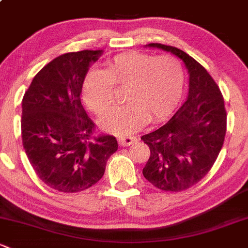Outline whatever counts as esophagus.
I'll return each instance as SVG.
<instances>
[{
	"mask_svg": "<svg viewBox=\"0 0 248 248\" xmlns=\"http://www.w3.org/2000/svg\"><path fill=\"white\" fill-rule=\"evenodd\" d=\"M117 141L120 146H129L137 141V138L132 137V135H122V137L117 138Z\"/></svg>",
	"mask_w": 248,
	"mask_h": 248,
	"instance_id": "34e87169",
	"label": "esophagus"
}]
</instances>
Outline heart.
Listing matches in <instances>:
<instances>
[{
	"mask_svg": "<svg viewBox=\"0 0 248 248\" xmlns=\"http://www.w3.org/2000/svg\"><path fill=\"white\" fill-rule=\"evenodd\" d=\"M186 84L183 66L170 54L153 56L131 51L107 62L102 71H93L83 82V100L96 115H106L115 103V89H124L127 101L101 122L106 131L131 133L146 121L169 116L182 100Z\"/></svg>",
	"mask_w": 248,
	"mask_h": 248,
	"instance_id": "obj_1",
	"label": "heart"
}]
</instances>
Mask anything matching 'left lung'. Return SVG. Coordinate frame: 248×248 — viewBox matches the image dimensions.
<instances>
[{"label":"left lung","mask_w":248,"mask_h":248,"mask_svg":"<svg viewBox=\"0 0 248 248\" xmlns=\"http://www.w3.org/2000/svg\"><path fill=\"white\" fill-rule=\"evenodd\" d=\"M186 64L189 95L164 126L141 137L150 147L142 174L164 191L178 192L197 184L213 168L223 146L227 111L222 93L209 72L182 49L152 43Z\"/></svg>","instance_id":"obj_1"}]
</instances>
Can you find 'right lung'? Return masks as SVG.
Returning <instances> with one entry per match:
<instances>
[{
	"label": "right lung",
	"mask_w": 248,
	"mask_h": 248,
	"mask_svg": "<svg viewBox=\"0 0 248 248\" xmlns=\"http://www.w3.org/2000/svg\"><path fill=\"white\" fill-rule=\"evenodd\" d=\"M100 54V49H84L57 57L23 95V148L39 178L61 192H79L97 183L117 150L115 137L96 134L80 103L85 75Z\"/></svg>",
	"instance_id": "add662e5"
}]
</instances>
